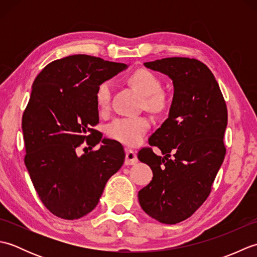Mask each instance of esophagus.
<instances>
[{"instance_id":"1","label":"esophagus","mask_w":257,"mask_h":257,"mask_svg":"<svg viewBox=\"0 0 257 257\" xmlns=\"http://www.w3.org/2000/svg\"><path fill=\"white\" fill-rule=\"evenodd\" d=\"M138 162V157L137 154L133 150H125V160L124 163L127 166H133L135 163Z\"/></svg>"}]
</instances>
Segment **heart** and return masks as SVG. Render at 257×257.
<instances>
[{"instance_id": "heart-1", "label": "heart", "mask_w": 257, "mask_h": 257, "mask_svg": "<svg viewBox=\"0 0 257 257\" xmlns=\"http://www.w3.org/2000/svg\"><path fill=\"white\" fill-rule=\"evenodd\" d=\"M129 83L145 96V105L154 112H162L169 107L170 96L161 89V81L156 74L147 68H138L129 75ZM111 83L101 81L97 86L95 99L100 112H107L111 103ZM151 125L146 116L119 117L108 124L107 134L110 138L127 146H137L144 140Z\"/></svg>"}]
</instances>
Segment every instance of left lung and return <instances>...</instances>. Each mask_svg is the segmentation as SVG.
Here are the masks:
<instances>
[{"instance_id": "8db88e82", "label": "left lung", "mask_w": 257, "mask_h": 257, "mask_svg": "<svg viewBox=\"0 0 257 257\" xmlns=\"http://www.w3.org/2000/svg\"><path fill=\"white\" fill-rule=\"evenodd\" d=\"M145 66L168 75L174 94L169 117L149 137L150 147L138 152L154 172L152 181L139 191V203L152 219L176 224L211 193L226 152L227 108L214 75L198 59L169 57ZM152 146L165 157L157 156Z\"/></svg>"}]
</instances>
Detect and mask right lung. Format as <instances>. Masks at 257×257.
Here are the masks:
<instances>
[{"mask_svg":"<svg viewBox=\"0 0 257 257\" xmlns=\"http://www.w3.org/2000/svg\"><path fill=\"white\" fill-rule=\"evenodd\" d=\"M125 67L78 54L46 65L33 83L22 117L24 162L43 204L61 219L77 220L94 210L124 161L121 144L102 139L94 127L97 86ZM100 141L98 151L77 156L84 142L92 149Z\"/></svg>","mask_w":257,"mask_h":257,"instance_id":"1","label":"right lung"}]
</instances>
